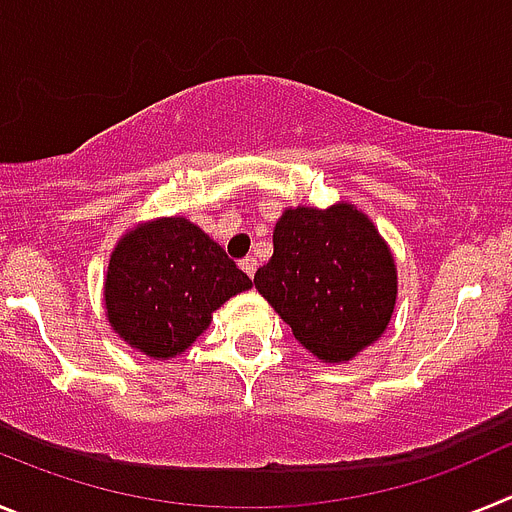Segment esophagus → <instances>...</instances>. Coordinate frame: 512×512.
Masks as SVG:
<instances>
[{
    "mask_svg": "<svg viewBox=\"0 0 512 512\" xmlns=\"http://www.w3.org/2000/svg\"><path fill=\"white\" fill-rule=\"evenodd\" d=\"M241 269L246 271L248 277H253V274H256V269H259V264H256V259H251V256H246V259L241 261Z\"/></svg>",
    "mask_w": 512,
    "mask_h": 512,
    "instance_id": "1",
    "label": "esophagus"
}]
</instances>
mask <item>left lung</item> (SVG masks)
I'll return each instance as SVG.
<instances>
[{
    "instance_id": "obj_1",
    "label": "left lung",
    "mask_w": 512,
    "mask_h": 512,
    "mask_svg": "<svg viewBox=\"0 0 512 512\" xmlns=\"http://www.w3.org/2000/svg\"><path fill=\"white\" fill-rule=\"evenodd\" d=\"M253 284L297 341L338 364L387 330L397 300L390 246L348 202L289 207L274 228V256Z\"/></svg>"
}]
</instances>
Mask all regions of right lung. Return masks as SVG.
<instances>
[{
	"label": "right lung",
	"mask_w": 512,
	"mask_h": 512,
	"mask_svg": "<svg viewBox=\"0 0 512 512\" xmlns=\"http://www.w3.org/2000/svg\"><path fill=\"white\" fill-rule=\"evenodd\" d=\"M251 289L228 253L187 217L135 225L115 246L104 277L112 330L151 359H174L202 336L212 312Z\"/></svg>",
	"instance_id": "right-lung-1"
}]
</instances>
